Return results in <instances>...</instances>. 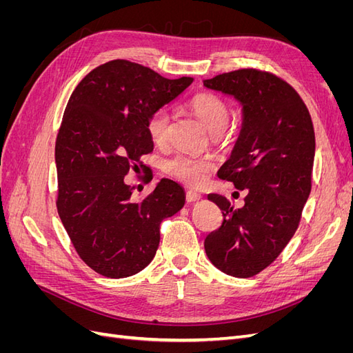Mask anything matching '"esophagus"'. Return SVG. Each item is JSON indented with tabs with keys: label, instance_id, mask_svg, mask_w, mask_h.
Instances as JSON below:
<instances>
[{
	"label": "esophagus",
	"instance_id": "obj_1",
	"mask_svg": "<svg viewBox=\"0 0 353 353\" xmlns=\"http://www.w3.org/2000/svg\"><path fill=\"white\" fill-rule=\"evenodd\" d=\"M200 199H201V194L196 193V191H187V194H185V200H187L188 203L197 201V200H200Z\"/></svg>",
	"mask_w": 353,
	"mask_h": 353
}]
</instances>
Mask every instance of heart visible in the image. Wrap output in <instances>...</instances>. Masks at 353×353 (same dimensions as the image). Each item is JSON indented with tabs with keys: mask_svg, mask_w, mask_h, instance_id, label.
<instances>
[{
	"mask_svg": "<svg viewBox=\"0 0 353 353\" xmlns=\"http://www.w3.org/2000/svg\"><path fill=\"white\" fill-rule=\"evenodd\" d=\"M187 108L213 134L222 131L230 119L228 105L222 97L213 92H199L191 97ZM147 131L150 140L163 147L169 141L170 116L165 109L153 112L148 117ZM215 162L210 157H199L179 153L165 162V172L191 188H199L206 183Z\"/></svg>",
	"mask_w": 353,
	"mask_h": 353,
	"instance_id": "b5f03b06",
	"label": "heart"
}]
</instances>
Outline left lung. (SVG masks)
Segmentation results:
<instances>
[{"mask_svg": "<svg viewBox=\"0 0 353 353\" xmlns=\"http://www.w3.org/2000/svg\"><path fill=\"white\" fill-rule=\"evenodd\" d=\"M203 83L243 104L240 137L218 176L245 191L240 209L208 196L223 221L205 250L222 272L249 279L279 258L301 222L312 187L314 125L301 95L271 72L237 69Z\"/></svg>", "mask_w": 353, "mask_h": 353, "instance_id": "left-lung-1", "label": "left lung"}]
</instances>
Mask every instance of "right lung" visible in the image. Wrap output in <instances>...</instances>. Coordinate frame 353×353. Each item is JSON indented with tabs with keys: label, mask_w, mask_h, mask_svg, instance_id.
Instances as JSON below:
<instances>
[{
	"label": "right lung",
	"mask_w": 353,
	"mask_h": 353,
	"mask_svg": "<svg viewBox=\"0 0 353 353\" xmlns=\"http://www.w3.org/2000/svg\"><path fill=\"white\" fill-rule=\"evenodd\" d=\"M191 82L117 59L72 92L56 140V205L74 250L95 272L125 279L144 270L159 248L160 223L184 206L175 181L163 178L137 203L125 176L145 174L141 156L153 152L148 117Z\"/></svg>",
	"instance_id": "add662e5"
}]
</instances>
